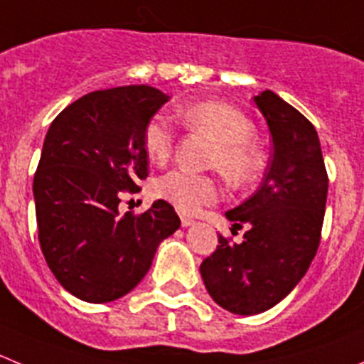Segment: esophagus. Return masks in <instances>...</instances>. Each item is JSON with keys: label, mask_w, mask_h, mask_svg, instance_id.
I'll return each mask as SVG.
<instances>
[{"label": "esophagus", "mask_w": 364, "mask_h": 364, "mask_svg": "<svg viewBox=\"0 0 364 364\" xmlns=\"http://www.w3.org/2000/svg\"><path fill=\"white\" fill-rule=\"evenodd\" d=\"M180 221H182V227H191V225H195V220H191V218L188 216H182Z\"/></svg>", "instance_id": "obj_1"}]
</instances>
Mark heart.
Returning a JSON list of instances; mask_svg holds the SVG:
<instances>
[{
	"mask_svg": "<svg viewBox=\"0 0 364 364\" xmlns=\"http://www.w3.org/2000/svg\"><path fill=\"white\" fill-rule=\"evenodd\" d=\"M178 116L191 132H203L216 141L210 168L220 169L232 188L243 189L257 182L264 169V151L252 137L255 127L250 117L234 105L216 100L180 107ZM175 128L162 114H154L143 124L141 143L151 162L164 164L175 148ZM220 182L210 175L173 169L155 182V195L176 210L193 214L220 198Z\"/></svg>",
	"mask_w": 364,
	"mask_h": 364,
	"instance_id": "b5f03b06",
	"label": "heart"
}]
</instances>
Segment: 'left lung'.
Masks as SVG:
<instances>
[{"mask_svg":"<svg viewBox=\"0 0 364 364\" xmlns=\"http://www.w3.org/2000/svg\"><path fill=\"white\" fill-rule=\"evenodd\" d=\"M273 139L264 180L254 196L227 213L243 243L220 234L200 264L214 302L234 314H257L300 282L320 245L328 176L313 123L272 91L255 96ZM232 228V232H236Z\"/></svg>","mask_w":364,"mask_h":364,"instance_id":"left-lung-1","label":"left lung"}]
</instances>
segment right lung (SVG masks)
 Here are the masks:
<instances>
[{"label": "right lung", "instance_id": "1", "mask_svg": "<svg viewBox=\"0 0 364 364\" xmlns=\"http://www.w3.org/2000/svg\"><path fill=\"white\" fill-rule=\"evenodd\" d=\"M168 100L150 85L89 92L48 130L33 176L41 250L62 288L84 302L132 291L159 243L180 227L164 200L141 214L117 209L121 193L148 176L141 132Z\"/></svg>", "mask_w": 364, "mask_h": 364}]
</instances>
